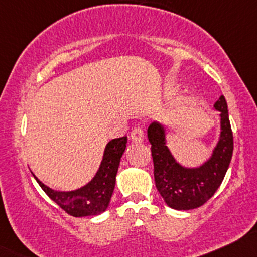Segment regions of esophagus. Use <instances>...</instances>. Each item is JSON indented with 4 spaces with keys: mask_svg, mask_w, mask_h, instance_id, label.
<instances>
[{
    "mask_svg": "<svg viewBox=\"0 0 257 257\" xmlns=\"http://www.w3.org/2000/svg\"><path fill=\"white\" fill-rule=\"evenodd\" d=\"M131 138H132V142L133 143L140 144L144 140V131L142 128H134L133 132H132V134H131Z\"/></svg>",
    "mask_w": 257,
    "mask_h": 257,
    "instance_id": "esophagus-1",
    "label": "esophagus"
}]
</instances>
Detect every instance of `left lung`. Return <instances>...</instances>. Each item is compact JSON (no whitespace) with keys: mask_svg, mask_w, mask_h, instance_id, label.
<instances>
[{"mask_svg":"<svg viewBox=\"0 0 257 257\" xmlns=\"http://www.w3.org/2000/svg\"><path fill=\"white\" fill-rule=\"evenodd\" d=\"M213 108L219 112L218 142L210 157L196 167H185L174 159L167 146V131L162 123L154 120L148 128L156 188L166 204L174 210L187 211L202 206L219 188L229 167L233 133L224 96L217 100Z\"/></svg>","mask_w":257,"mask_h":257,"instance_id":"8db88e82","label":"left lung"}]
</instances>
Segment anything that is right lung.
<instances>
[{
    "label": "right lung",
    "instance_id": "right-lung-1",
    "mask_svg": "<svg viewBox=\"0 0 257 257\" xmlns=\"http://www.w3.org/2000/svg\"><path fill=\"white\" fill-rule=\"evenodd\" d=\"M125 148L126 137L112 139L106 145L102 161L94 178L84 187L75 190H53L36 178L33 172L32 174L47 196L68 215L73 217L97 216L105 212L111 201L120 157L123 156Z\"/></svg>",
    "mask_w": 257,
    "mask_h": 257
}]
</instances>
